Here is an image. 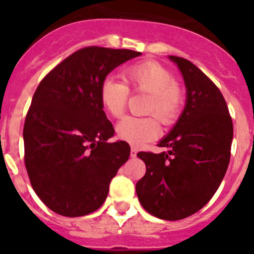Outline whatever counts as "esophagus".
<instances>
[{"label": "esophagus", "mask_w": 254, "mask_h": 254, "mask_svg": "<svg viewBox=\"0 0 254 254\" xmlns=\"http://www.w3.org/2000/svg\"><path fill=\"white\" fill-rule=\"evenodd\" d=\"M137 156V149L132 146L131 147V158H136Z\"/></svg>", "instance_id": "obj_1"}]
</instances>
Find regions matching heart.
<instances>
[{
    "label": "heart",
    "mask_w": 254,
    "mask_h": 254,
    "mask_svg": "<svg viewBox=\"0 0 254 254\" xmlns=\"http://www.w3.org/2000/svg\"><path fill=\"white\" fill-rule=\"evenodd\" d=\"M126 82L133 91L150 94L146 113L154 116L126 117L116 127L117 136L129 145L138 146L158 138L160 121L172 125L178 120L183 107V91L168 67L156 61H143L127 67L123 72ZM129 96L128 86L108 76L100 84L99 99L104 111L112 117H121ZM159 120H158L157 118Z\"/></svg>",
    "instance_id": "b5f03b06"
}]
</instances>
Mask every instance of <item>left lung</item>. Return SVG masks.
<instances>
[{
  "mask_svg": "<svg viewBox=\"0 0 254 254\" xmlns=\"http://www.w3.org/2000/svg\"><path fill=\"white\" fill-rule=\"evenodd\" d=\"M187 87V103L174 128L159 142L161 154L138 152L146 164L136 192L149 214L163 220L193 215L214 196L230 161L233 121L219 87L186 58L169 56Z\"/></svg>",
  "mask_w": 254,
  "mask_h": 254,
  "instance_id": "obj_1",
  "label": "left lung"
}]
</instances>
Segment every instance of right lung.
Wrapping results in <instances>:
<instances>
[{"mask_svg":"<svg viewBox=\"0 0 254 254\" xmlns=\"http://www.w3.org/2000/svg\"><path fill=\"white\" fill-rule=\"evenodd\" d=\"M140 52L85 47L49 71L38 85L24 125L25 167L44 205L62 216L94 212L109 183L129 158L99 99L100 84Z\"/></svg>","mask_w":254,"mask_h":254,"instance_id":"obj_1","label":"right lung"}]
</instances>
